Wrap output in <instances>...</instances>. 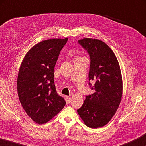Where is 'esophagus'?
I'll return each instance as SVG.
<instances>
[{"label":"esophagus","instance_id":"obj_1","mask_svg":"<svg viewBox=\"0 0 146 146\" xmlns=\"http://www.w3.org/2000/svg\"><path fill=\"white\" fill-rule=\"evenodd\" d=\"M71 98L70 97H66V103H67L68 104L71 103Z\"/></svg>","mask_w":146,"mask_h":146}]
</instances>
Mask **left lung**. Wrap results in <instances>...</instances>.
I'll use <instances>...</instances> for the list:
<instances>
[{
	"label": "left lung",
	"instance_id": "left-lung-1",
	"mask_svg": "<svg viewBox=\"0 0 146 146\" xmlns=\"http://www.w3.org/2000/svg\"><path fill=\"white\" fill-rule=\"evenodd\" d=\"M78 43L90 58L89 86L94 93L86 96L78 115L88 127L105 125L115 114L122 95V79L119 64L110 47L97 39L84 38Z\"/></svg>",
	"mask_w": 146,
	"mask_h": 146
}]
</instances>
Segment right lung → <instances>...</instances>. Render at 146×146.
<instances>
[{
  "label": "right lung",
  "mask_w": 146,
  "mask_h": 146,
  "mask_svg": "<svg viewBox=\"0 0 146 146\" xmlns=\"http://www.w3.org/2000/svg\"><path fill=\"white\" fill-rule=\"evenodd\" d=\"M68 40L49 39L36 44L26 54L20 68L17 78L20 102L29 117L39 124L48 122L66 105L56 90L54 68Z\"/></svg>",
  "instance_id": "right-lung-1"
}]
</instances>
